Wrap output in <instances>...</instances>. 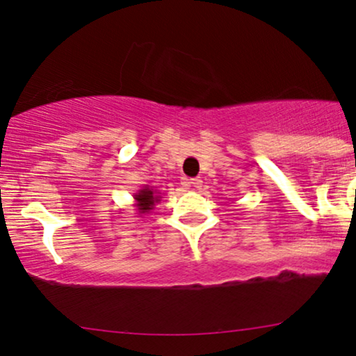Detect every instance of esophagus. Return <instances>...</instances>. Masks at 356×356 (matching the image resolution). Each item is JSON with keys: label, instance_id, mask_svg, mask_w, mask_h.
Wrapping results in <instances>:
<instances>
[{"label": "esophagus", "instance_id": "obj_1", "mask_svg": "<svg viewBox=\"0 0 356 356\" xmlns=\"http://www.w3.org/2000/svg\"><path fill=\"white\" fill-rule=\"evenodd\" d=\"M189 186H193V188H201L202 186V179L201 178H191V179H189Z\"/></svg>", "mask_w": 356, "mask_h": 356}]
</instances>
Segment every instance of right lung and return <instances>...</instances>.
<instances>
[{"label": "right lung", "mask_w": 356, "mask_h": 356, "mask_svg": "<svg viewBox=\"0 0 356 356\" xmlns=\"http://www.w3.org/2000/svg\"><path fill=\"white\" fill-rule=\"evenodd\" d=\"M133 206L138 209L140 216H145V213H150L154 211L155 206L162 201V196H160L159 189H154L147 186V184H144L143 188L133 194Z\"/></svg>", "instance_id": "obj_1"}]
</instances>
